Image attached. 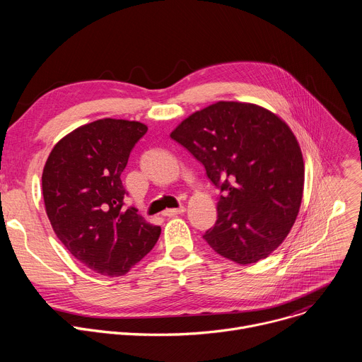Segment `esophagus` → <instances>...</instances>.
Instances as JSON below:
<instances>
[{"label": "esophagus", "mask_w": 362, "mask_h": 362, "mask_svg": "<svg viewBox=\"0 0 362 362\" xmlns=\"http://www.w3.org/2000/svg\"><path fill=\"white\" fill-rule=\"evenodd\" d=\"M185 211H186L185 206H180V208H177V209H166L163 212V215L165 216H176V215H182Z\"/></svg>", "instance_id": "esophagus-1"}]
</instances>
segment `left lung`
I'll return each mask as SVG.
<instances>
[{"mask_svg": "<svg viewBox=\"0 0 362 362\" xmlns=\"http://www.w3.org/2000/svg\"><path fill=\"white\" fill-rule=\"evenodd\" d=\"M170 137L186 147L223 192L203 239L239 264L268 257L293 226L303 193V159L289 126L240 101H218L185 119Z\"/></svg>", "mask_w": 362, "mask_h": 362, "instance_id": "left-lung-1", "label": "left lung"}]
</instances>
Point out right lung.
Here are the masks:
<instances>
[{
	"label": "right lung",
	"instance_id": "1",
	"mask_svg": "<svg viewBox=\"0 0 362 362\" xmlns=\"http://www.w3.org/2000/svg\"><path fill=\"white\" fill-rule=\"evenodd\" d=\"M146 132L140 122L95 120L64 136L45 162L41 186L49 223L76 259L95 274L124 275L160 236V226L123 208L120 175Z\"/></svg>",
	"mask_w": 362,
	"mask_h": 362
}]
</instances>
